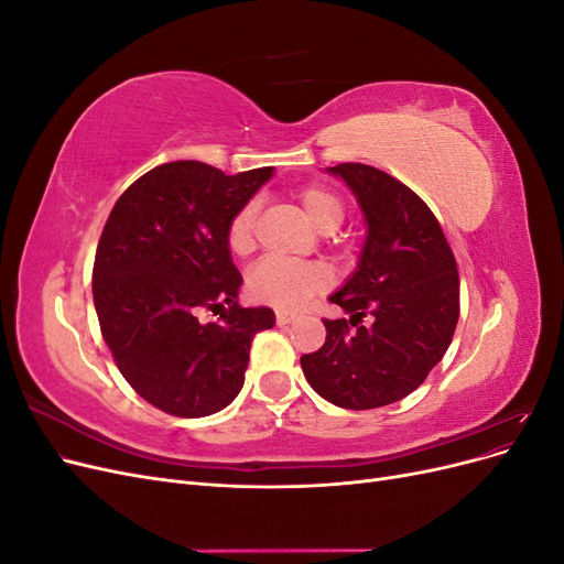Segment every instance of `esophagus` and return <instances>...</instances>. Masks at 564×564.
<instances>
[{"label":"esophagus","instance_id":"esophagus-1","mask_svg":"<svg viewBox=\"0 0 564 564\" xmlns=\"http://www.w3.org/2000/svg\"><path fill=\"white\" fill-rule=\"evenodd\" d=\"M289 322H294V315L286 311H278V324H289Z\"/></svg>","mask_w":564,"mask_h":564}]
</instances>
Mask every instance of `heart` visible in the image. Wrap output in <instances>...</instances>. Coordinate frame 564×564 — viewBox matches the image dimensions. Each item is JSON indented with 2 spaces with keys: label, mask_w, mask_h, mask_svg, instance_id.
I'll use <instances>...</instances> for the list:
<instances>
[{
  "label": "heart",
  "mask_w": 564,
  "mask_h": 564,
  "mask_svg": "<svg viewBox=\"0 0 564 564\" xmlns=\"http://www.w3.org/2000/svg\"><path fill=\"white\" fill-rule=\"evenodd\" d=\"M299 202L311 218V224L322 232H334L344 224V202H340L327 187H303L299 191ZM256 202H247L237 212L226 230L228 249L245 259L256 247ZM327 286V272L317 265L282 263V261H261L251 270L247 280L249 294L256 301L275 305L280 311H299L311 296Z\"/></svg>",
  "instance_id": "1"
}]
</instances>
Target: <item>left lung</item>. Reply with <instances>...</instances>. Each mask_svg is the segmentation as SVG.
<instances>
[{
	"label": "left lung",
	"instance_id": "left-lung-1",
	"mask_svg": "<svg viewBox=\"0 0 564 564\" xmlns=\"http://www.w3.org/2000/svg\"><path fill=\"white\" fill-rule=\"evenodd\" d=\"M329 174L360 202L367 240L352 278L329 296L350 319H322L327 340L301 367L317 395L357 412L406 398L445 357L458 322V272L435 214L404 183L357 162Z\"/></svg>",
	"mask_w": 564,
	"mask_h": 564
}]
</instances>
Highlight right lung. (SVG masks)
Wrapping results in <instances>:
<instances>
[{
  "instance_id": "obj_1",
  "label": "right lung",
  "mask_w": 564,
  "mask_h": 564,
  "mask_svg": "<svg viewBox=\"0 0 564 564\" xmlns=\"http://www.w3.org/2000/svg\"><path fill=\"white\" fill-rule=\"evenodd\" d=\"M272 166L226 176L204 162L150 169L115 202L94 261V305L117 369L162 412L199 419L242 390L253 336L270 308H242L230 218ZM221 317L202 323L200 308Z\"/></svg>"
}]
</instances>
